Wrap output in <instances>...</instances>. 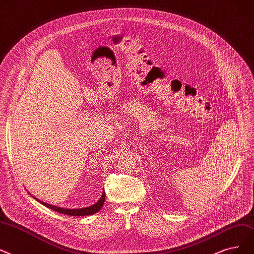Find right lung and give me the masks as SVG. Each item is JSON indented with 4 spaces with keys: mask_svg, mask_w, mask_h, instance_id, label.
<instances>
[{
    "mask_svg": "<svg viewBox=\"0 0 254 254\" xmlns=\"http://www.w3.org/2000/svg\"><path fill=\"white\" fill-rule=\"evenodd\" d=\"M35 199H37L35 197ZM39 202H41L42 204H44L45 207L50 208L56 212H59V213H62V214H65V215H69V216H88V215H93L95 214L96 212H98L101 207L103 206L104 203V200H105V193L103 192L102 193V196L100 197V199L96 202L95 204H92V206L90 207H87V208H82V209H64V208H60V207H57V206H53V204H50V203H46L44 201H41L39 199H37Z\"/></svg>",
    "mask_w": 254,
    "mask_h": 254,
    "instance_id": "add662e5",
    "label": "right lung"
}]
</instances>
